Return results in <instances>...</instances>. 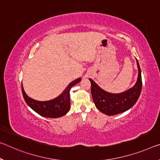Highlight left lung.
Wrapping results in <instances>:
<instances>
[{
    "label": "left lung",
    "mask_w": 160,
    "mask_h": 160,
    "mask_svg": "<svg viewBox=\"0 0 160 160\" xmlns=\"http://www.w3.org/2000/svg\"><path fill=\"white\" fill-rule=\"evenodd\" d=\"M137 60V59H136ZM138 66V78L133 88L120 94H112L105 92L99 88L92 79L91 82V94L94 103L100 112L108 115H115L125 112L135 105L141 93L142 76L141 70L137 60Z\"/></svg>",
    "instance_id": "left-lung-1"
}]
</instances>
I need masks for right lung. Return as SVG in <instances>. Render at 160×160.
I'll list each match as a JSON object with an SVG mask.
<instances>
[{
    "label": "right lung",
    "instance_id": "right-lung-1",
    "mask_svg": "<svg viewBox=\"0 0 160 160\" xmlns=\"http://www.w3.org/2000/svg\"><path fill=\"white\" fill-rule=\"evenodd\" d=\"M81 78H78L72 81L61 95L52 100L41 102V101H37L29 98L25 94L22 85H21L22 96L28 105L40 115L50 118H60L65 115L69 111L70 107V90L72 87L79 82Z\"/></svg>",
    "mask_w": 160,
    "mask_h": 160
}]
</instances>
